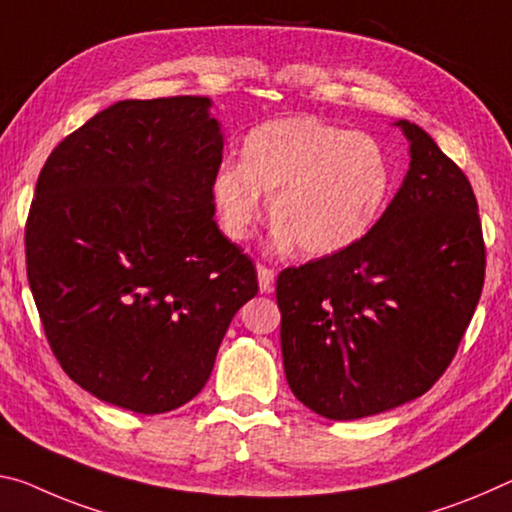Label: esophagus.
Segmentation results:
<instances>
[{"mask_svg":"<svg viewBox=\"0 0 512 512\" xmlns=\"http://www.w3.org/2000/svg\"><path fill=\"white\" fill-rule=\"evenodd\" d=\"M257 282H259V291H262V294H271L275 273L271 269H266V266H257Z\"/></svg>","mask_w":512,"mask_h":512,"instance_id":"1","label":"esophagus"}]
</instances>
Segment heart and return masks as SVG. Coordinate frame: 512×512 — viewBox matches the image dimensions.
<instances>
[{
  "label": "heart",
  "instance_id": "1",
  "mask_svg": "<svg viewBox=\"0 0 512 512\" xmlns=\"http://www.w3.org/2000/svg\"><path fill=\"white\" fill-rule=\"evenodd\" d=\"M392 193L387 152L367 134L319 118H280L255 127L241 164L223 161L212 198L227 239L243 241L269 198L273 243L305 259L346 253L373 230Z\"/></svg>",
  "mask_w": 512,
  "mask_h": 512
}]
</instances>
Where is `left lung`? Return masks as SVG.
<instances>
[{
  "instance_id": "1",
  "label": "left lung",
  "mask_w": 512,
  "mask_h": 512,
  "mask_svg": "<svg viewBox=\"0 0 512 512\" xmlns=\"http://www.w3.org/2000/svg\"><path fill=\"white\" fill-rule=\"evenodd\" d=\"M410 168L373 230L346 253L275 282L287 383L316 415L351 421L433 387L481 298L485 246L465 173L408 120Z\"/></svg>"
}]
</instances>
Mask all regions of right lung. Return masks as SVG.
Here are the masks:
<instances>
[{
  "label": "right lung",
  "instance_id": "add662e5",
  "mask_svg": "<svg viewBox=\"0 0 512 512\" xmlns=\"http://www.w3.org/2000/svg\"><path fill=\"white\" fill-rule=\"evenodd\" d=\"M209 97L125 100L52 150L24 232L47 342L79 387L161 415L209 380L232 316L257 294L214 221L223 161Z\"/></svg>",
  "mask_w": 512,
  "mask_h": 512
}]
</instances>
